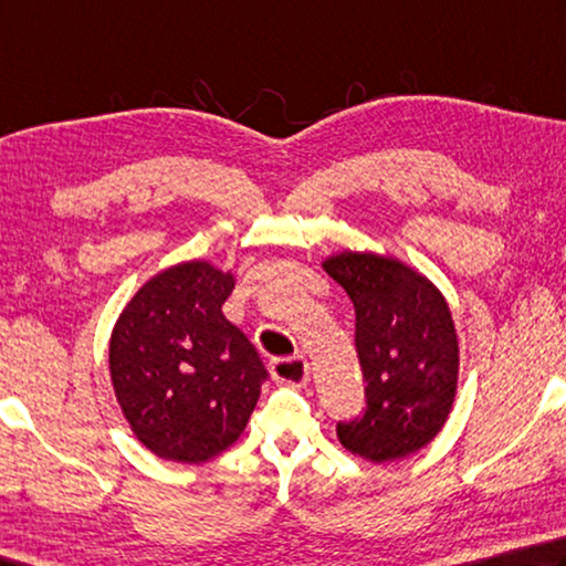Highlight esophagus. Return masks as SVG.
<instances>
[{
	"mask_svg": "<svg viewBox=\"0 0 566 566\" xmlns=\"http://www.w3.org/2000/svg\"><path fill=\"white\" fill-rule=\"evenodd\" d=\"M270 374L276 384L284 386H304L310 378V364L304 356H282L272 358Z\"/></svg>",
	"mask_w": 566,
	"mask_h": 566,
	"instance_id": "34e87169",
	"label": "esophagus"
}]
</instances>
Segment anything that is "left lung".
<instances>
[{
  "instance_id": "1",
  "label": "left lung",
  "mask_w": 566,
  "mask_h": 566,
  "mask_svg": "<svg viewBox=\"0 0 566 566\" xmlns=\"http://www.w3.org/2000/svg\"><path fill=\"white\" fill-rule=\"evenodd\" d=\"M356 312L366 408L336 423L346 450L371 462L416 453L443 428L458 386V336L448 304L394 256L344 252L324 262Z\"/></svg>"
}]
</instances>
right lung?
Here are the masks:
<instances>
[{"label": "right lung", "instance_id": "obj_1", "mask_svg": "<svg viewBox=\"0 0 566 566\" xmlns=\"http://www.w3.org/2000/svg\"><path fill=\"white\" fill-rule=\"evenodd\" d=\"M232 274L185 262L153 276L118 316L111 381L133 433L172 462L220 455L248 426L266 381L256 348L222 314Z\"/></svg>", "mask_w": 566, "mask_h": 566}]
</instances>
